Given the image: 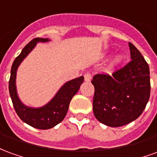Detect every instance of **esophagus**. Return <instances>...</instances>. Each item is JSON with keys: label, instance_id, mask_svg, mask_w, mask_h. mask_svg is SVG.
I'll return each instance as SVG.
<instances>
[{"label": "esophagus", "instance_id": "obj_1", "mask_svg": "<svg viewBox=\"0 0 157 157\" xmlns=\"http://www.w3.org/2000/svg\"><path fill=\"white\" fill-rule=\"evenodd\" d=\"M84 77H85V82H91V80H92V75L90 73H86Z\"/></svg>", "mask_w": 157, "mask_h": 157}]
</instances>
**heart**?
<instances>
[{"label": "heart", "instance_id": "b5f03b06", "mask_svg": "<svg viewBox=\"0 0 157 157\" xmlns=\"http://www.w3.org/2000/svg\"><path fill=\"white\" fill-rule=\"evenodd\" d=\"M124 57L121 54H118V55H114L111 59V61H110V65H109L110 68H114V67L118 66L122 62L124 61Z\"/></svg>", "mask_w": 157, "mask_h": 157}]
</instances>
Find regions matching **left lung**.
I'll return each instance as SVG.
<instances>
[{
    "label": "left lung",
    "instance_id": "left-lung-1",
    "mask_svg": "<svg viewBox=\"0 0 157 157\" xmlns=\"http://www.w3.org/2000/svg\"><path fill=\"white\" fill-rule=\"evenodd\" d=\"M131 61L112 75L98 74L92 83L96 118L110 127H120L138 118L150 98V69L141 53L128 43Z\"/></svg>",
    "mask_w": 157,
    "mask_h": 157
}]
</instances>
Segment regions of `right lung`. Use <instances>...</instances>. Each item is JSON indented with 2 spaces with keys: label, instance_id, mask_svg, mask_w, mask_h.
<instances>
[{
  "label": "right lung",
  "instance_id": "add662e5",
  "mask_svg": "<svg viewBox=\"0 0 157 157\" xmlns=\"http://www.w3.org/2000/svg\"><path fill=\"white\" fill-rule=\"evenodd\" d=\"M49 39L37 38L30 41L23 48L21 54L15 59L11 70L9 81V92L17 114L22 121L33 128L48 129L59 124L65 118L72 98L77 93L84 81V76H80L65 82L49 102L40 108H32L23 104L19 98L16 86L17 71L20 64L35 48L38 43H46Z\"/></svg>",
  "mask_w": 157,
  "mask_h": 157
}]
</instances>
